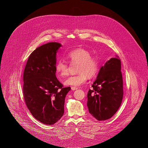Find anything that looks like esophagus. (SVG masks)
<instances>
[{"label": "esophagus", "mask_w": 148, "mask_h": 148, "mask_svg": "<svg viewBox=\"0 0 148 148\" xmlns=\"http://www.w3.org/2000/svg\"><path fill=\"white\" fill-rule=\"evenodd\" d=\"M71 89L72 90H75L77 89V87H74V86H71Z\"/></svg>", "instance_id": "esophagus-1"}]
</instances>
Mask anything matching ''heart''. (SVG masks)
<instances>
[{
  "label": "heart",
  "instance_id": "b5f03b06",
  "mask_svg": "<svg viewBox=\"0 0 148 148\" xmlns=\"http://www.w3.org/2000/svg\"><path fill=\"white\" fill-rule=\"evenodd\" d=\"M66 58L71 63H77V75L68 77L64 84L77 87L84 84L87 80L88 77H92L97 73L99 69L98 59L91 56L90 53L87 50L78 48L70 51ZM56 71L60 77H65L69 74V66L65 61L59 60L56 65Z\"/></svg>",
  "mask_w": 148,
  "mask_h": 148
}]
</instances>
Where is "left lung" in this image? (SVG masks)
Listing matches in <instances>:
<instances>
[{"label":"left lung","mask_w":148,"mask_h":148,"mask_svg":"<svg viewBox=\"0 0 148 148\" xmlns=\"http://www.w3.org/2000/svg\"><path fill=\"white\" fill-rule=\"evenodd\" d=\"M88 92L87 106L98 120L111 118L118 111L123 97V82L119 56L112 58L102 66Z\"/></svg>","instance_id":"1"}]
</instances>
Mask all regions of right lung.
<instances>
[{
	"label": "right lung",
	"mask_w": 148,
	"mask_h": 148,
	"mask_svg": "<svg viewBox=\"0 0 148 148\" xmlns=\"http://www.w3.org/2000/svg\"><path fill=\"white\" fill-rule=\"evenodd\" d=\"M60 43L48 42L30 55L23 74V94L25 104L36 119L53 125L64 113L65 98L71 90L63 88L56 75V53Z\"/></svg>",
	"instance_id": "obj_1"
}]
</instances>
